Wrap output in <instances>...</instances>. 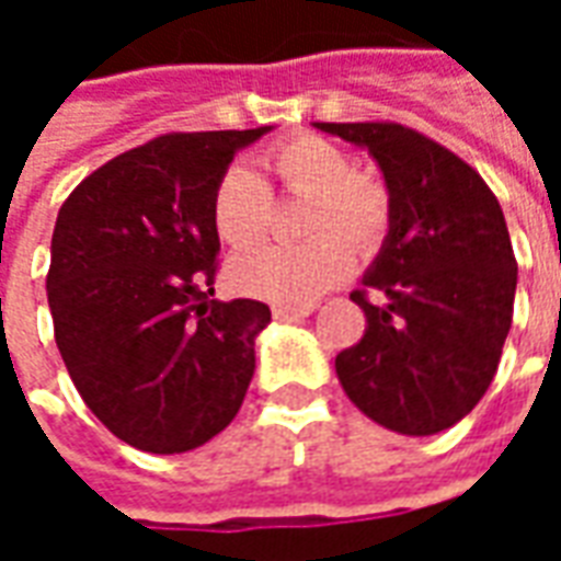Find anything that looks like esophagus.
Wrapping results in <instances>:
<instances>
[{
	"label": "esophagus",
	"instance_id": "obj_1",
	"mask_svg": "<svg viewBox=\"0 0 561 561\" xmlns=\"http://www.w3.org/2000/svg\"><path fill=\"white\" fill-rule=\"evenodd\" d=\"M273 316L279 318V321H297V318L312 316V306H276Z\"/></svg>",
	"mask_w": 561,
	"mask_h": 561
}]
</instances>
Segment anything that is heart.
<instances>
[{"label":"heart","mask_w":561,"mask_h":561,"mask_svg":"<svg viewBox=\"0 0 561 561\" xmlns=\"http://www.w3.org/2000/svg\"><path fill=\"white\" fill-rule=\"evenodd\" d=\"M273 183L306 197L304 245H261L233 257L237 291L279 306H309L352 273V252L369 255L390 221L388 188L373 173L352 171L333 140L297 135L264 156ZM270 219V185L245 168L221 173L213 192V228L231 249L255 245Z\"/></svg>","instance_id":"obj_1"}]
</instances>
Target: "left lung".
Returning a JSON list of instances; mask_svg holds the SVG:
<instances>
[{
  "label": "left lung",
  "mask_w": 561,
  "mask_h": 561,
  "mask_svg": "<svg viewBox=\"0 0 561 561\" xmlns=\"http://www.w3.org/2000/svg\"><path fill=\"white\" fill-rule=\"evenodd\" d=\"M366 149L390 197L388 237L352 300L364 340L336 357L345 397L385 430L435 435L490 388L511 330L517 261L495 195L450 149L397 123H316Z\"/></svg>",
  "instance_id": "obj_1"
}]
</instances>
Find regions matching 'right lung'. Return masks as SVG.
<instances>
[{
  "label": "right lung",
  "mask_w": 561,
  "mask_h": 561,
  "mask_svg": "<svg viewBox=\"0 0 561 561\" xmlns=\"http://www.w3.org/2000/svg\"><path fill=\"white\" fill-rule=\"evenodd\" d=\"M273 126L161 135L68 195L50 240L47 304L90 412L126 445L185 454L237 417L267 304L213 300V192Z\"/></svg>",
  "instance_id": "obj_1"
}]
</instances>
